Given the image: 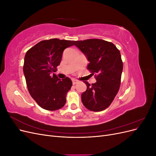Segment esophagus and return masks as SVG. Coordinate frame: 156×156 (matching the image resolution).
<instances>
[{
	"label": "esophagus",
	"instance_id": "esophagus-1",
	"mask_svg": "<svg viewBox=\"0 0 156 156\" xmlns=\"http://www.w3.org/2000/svg\"><path fill=\"white\" fill-rule=\"evenodd\" d=\"M77 83H78L77 80H75V79H73V80H72V83H73V84H77Z\"/></svg>",
	"mask_w": 156,
	"mask_h": 156
}]
</instances>
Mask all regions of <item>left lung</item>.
<instances>
[{
    "instance_id": "1",
    "label": "left lung",
    "mask_w": 156,
    "mask_h": 156,
    "mask_svg": "<svg viewBox=\"0 0 156 156\" xmlns=\"http://www.w3.org/2000/svg\"><path fill=\"white\" fill-rule=\"evenodd\" d=\"M74 45L85 55L87 69L95 74L96 82L90 84L81 94L83 104L88 110L105 109L114 100L120 86L123 69L120 51L111 42L100 39L74 41Z\"/></svg>"
}]
</instances>
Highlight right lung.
<instances>
[{"instance_id":"1","label":"right lung","mask_w":156,"mask_h":156,"mask_svg":"<svg viewBox=\"0 0 156 156\" xmlns=\"http://www.w3.org/2000/svg\"><path fill=\"white\" fill-rule=\"evenodd\" d=\"M74 41L57 38L43 40L27 52L23 73L28 90L41 108L56 111L65 105L66 96L72 86V80L60 79L55 74L64 50L73 45Z\"/></svg>"}]
</instances>
